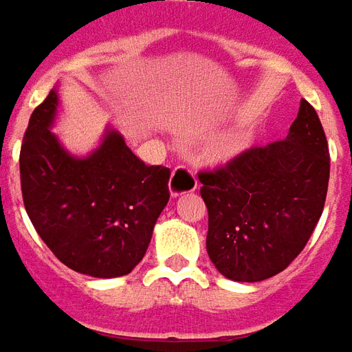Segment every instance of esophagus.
<instances>
[{"label": "esophagus", "instance_id": "1", "mask_svg": "<svg viewBox=\"0 0 352 352\" xmlns=\"http://www.w3.org/2000/svg\"><path fill=\"white\" fill-rule=\"evenodd\" d=\"M170 195L172 197H180L186 195V193H191L197 189V178L191 168L188 166H176L170 176Z\"/></svg>", "mask_w": 352, "mask_h": 352}]
</instances>
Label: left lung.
Segmentation results:
<instances>
[{"mask_svg": "<svg viewBox=\"0 0 352 352\" xmlns=\"http://www.w3.org/2000/svg\"><path fill=\"white\" fill-rule=\"evenodd\" d=\"M199 180L206 252L221 275L260 283L284 271L313 235L328 191L330 153L315 108L301 100L284 140L246 149Z\"/></svg>", "mask_w": 352, "mask_h": 352, "instance_id": "obj_1", "label": "left lung"}]
</instances>
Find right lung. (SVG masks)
<instances>
[{
  "instance_id": "add662e5",
  "label": "right lung",
  "mask_w": 352,
  "mask_h": 352,
  "mask_svg": "<svg viewBox=\"0 0 352 352\" xmlns=\"http://www.w3.org/2000/svg\"><path fill=\"white\" fill-rule=\"evenodd\" d=\"M58 102L52 89L24 134L26 212L43 243L69 269L96 278L129 275L168 203L170 170L148 166L109 126L89 155H72L51 131Z\"/></svg>"
}]
</instances>
